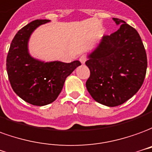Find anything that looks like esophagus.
<instances>
[{
	"label": "esophagus",
	"instance_id": "34e87169",
	"mask_svg": "<svg viewBox=\"0 0 152 152\" xmlns=\"http://www.w3.org/2000/svg\"><path fill=\"white\" fill-rule=\"evenodd\" d=\"M79 61L81 62L82 64H85V62L87 61V56L85 55H82L80 58H79Z\"/></svg>",
	"mask_w": 152,
	"mask_h": 152
}]
</instances>
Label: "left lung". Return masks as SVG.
<instances>
[{"instance_id": "left-lung-1", "label": "left lung", "mask_w": 152, "mask_h": 152, "mask_svg": "<svg viewBox=\"0 0 152 152\" xmlns=\"http://www.w3.org/2000/svg\"><path fill=\"white\" fill-rule=\"evenodd\" d=\"M113 19L119 28L103 37L85 63L90 69L88 92L96 102L110 107L136 94L147 67L146 50L137 30L122 19Z\"/></svg>"}]
</instances>
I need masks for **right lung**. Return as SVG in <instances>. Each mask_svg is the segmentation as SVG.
Returning <instances> with one entry per match:
<instances>
[{
    "label": "right lung",
    "mask_w": 152,
    "mask_h": 152,
    "mask_svg": "<svg viewBox=\"0 0 152 152\" xmlns=\"http://www.w3.org/2000/svg\"><path fill=\"white\" fill-rule=\"evenodd\" d=\"M37 19L16 33L6 58V70L13 90L20 98L33 105L42 106L58 97L68 76L81 65L78 61L42 62L31 56L28 50L30 35L37 28L49 22Z\"/></svg>",
    "instance_id": "add662e5"
}]
</instances>
